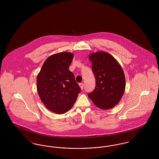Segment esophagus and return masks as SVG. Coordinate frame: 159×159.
Returning <instances> with one entry per match:
<instances>
[{
    "mask_svg": "<svg viewBox=\"0 0 159 159\" xmlns=\"http://www.w3.org/2000/svg\"><path fill=\"white\" fill-rule=\"evenodd\" d=\"M79 86H80V88L82 89H83V88H84V84L83 83H80L79 84Z\"/></svg>",
    "mask_w": 159,
    "mask_h": 159,
    "instance_id": "obj_1",
    "label": "esophagus"
}]
</instances>
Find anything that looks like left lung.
<instances>
[{
    "mask_svg": "<svg viewBox=\"0 0 159 159\" xmlns=\"http://www.w3.org/2000/svg\"><path fill=\"white\" fill-rule=\"evenodd\" d=\"M89 58L96 84L88 97L101 109L113 108L119 102L125 90L123 70L113 57L106 52L91 53Z\"/></svg>",
    "mask_w": 159,
    "mask_h": 159,
    "instance_id": "left-lung-1",
    "label": "left lung"
}]
</instances>
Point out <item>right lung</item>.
I'll use <instances>...</instances> for the list:
<instances>
[{
  "instance_id": "obj_1",
  "label": "right lung",
  "mask_w": 159,
  "mask_h": 159,
  "mask_svg": "<svg viewBox=\"0 0 159 159\" xmlns=\"http://www.w3.org/2000/svg\"><path fill=\"white\" fill-rule=\"evenodd\" d=\"M73 54L67 52L49 57L37 77V90L42 102L52 112L65 113L71 108L81 91L69 70Z\"/></svg>"
}]
</instances>
